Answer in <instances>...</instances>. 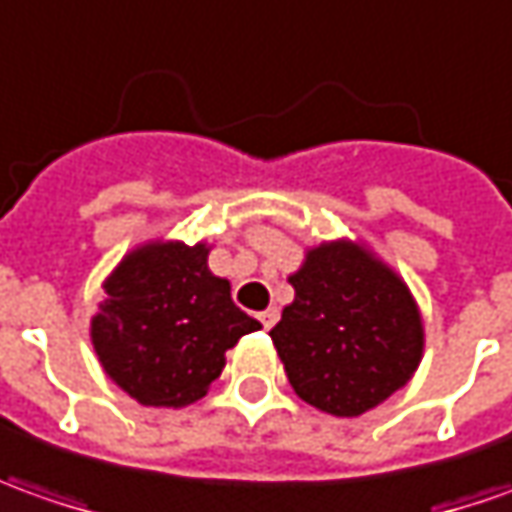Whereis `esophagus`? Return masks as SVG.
I'll return each instance as SVG.
<instances>
[{
    "label": "esophagus",
    "instance_id": "esophagus-1",
    "mask_svg": "<svg viewBox=\"0 0 512 512\" xmlns=\"http://www.w3.org/2000/svg\"><path fill=\"white\" fill-rule=\"evenodd\" d=\"M257 317H260V323H263V328H272L274 323H277V320H280V311L274 309H266V311H260V314H257Z\"/></svg>",
    "mask_w": 512,
    "mask_h": 512
}]
</instances>
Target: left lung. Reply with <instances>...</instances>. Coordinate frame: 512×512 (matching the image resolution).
<instances>
[{"label": "left lung", "mask_w": 512, "mask_h": 512, "mask_svg": "<svg viewBox=\"0 0 512 512\" xmlns=\"http://www.w3.org/2000/svg\"><path fill=\"white\" fill-rule=\"evenodd\" d=\"M289 283L294 303L269 337L303 402L360 416L414 377L422 317L402 277L365 246L320 243Z\"/></svg>", "instance_id": "8db88e82"}]
</instances>
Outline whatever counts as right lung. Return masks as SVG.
Instances as JSON below:
<instances>
[{
	"mask_svg": "<svg viewBox=\"0 0 512 512\" xmlns=\"http://www.w3.org/2000/svg\"><path fill=\"white\" fill-rule=\"evenodd\" d=\"M209 246L144 243L104 280L90 323L98 362L121 391L152 408H184L221 377L226 351L260 323L232 303L206 266Z\"/></svg>",
	"mask_w": 512,
	"mask_h": 512,
	"instance_id": "1",
	"label": "right lung"
}]
</instances>
